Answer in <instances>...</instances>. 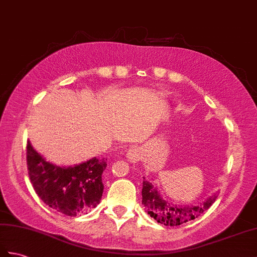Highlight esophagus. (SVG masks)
Segmentation results:
<instances>
[{"mask_svg": "<svg viewBox=\"0 0 257 257\" xmlns=\"http://www.w3.org/2000/svg\"><path fill=\"white\" fill-rule=\"evenodd\" d=\"M142 150L139 147H131L127 150V154H126V157L128 159V161L131 164H135V162L140 161L142 159Z\"/></svg>", "mask_w": 257, "mask_h": 257, "instance_id": "1", "label": "esophagus"}]
</instances>
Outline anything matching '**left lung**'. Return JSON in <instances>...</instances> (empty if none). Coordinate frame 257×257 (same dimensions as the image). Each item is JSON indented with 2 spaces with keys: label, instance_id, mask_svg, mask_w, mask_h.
Listing matches in <instances>:
<instances>
[{
  "label": "left lung",
  "instance_id": "obj_1",
  "mask_svg": "<svg viewBox=\"0 0 257 257\" xmlns=\"http://www.w3.org/2000/svg\"><path fill=\"white\" fill-rule=\"evenodd\" d=\"M142 196V204L150 217H153L156 221L165 224V226L176 227L201 216L215 203L218 194H214L204 203L196 206H177L165 201L158 193L157 187H155L149 181L144 178Z\"/></svg>",
  "mask_w": 257,
  "mask_h": 257
}]
</instances>
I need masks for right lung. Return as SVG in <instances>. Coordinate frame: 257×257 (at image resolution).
<instances>
[{"instance_id": "obj_1", "label": "right lung", "mask_w": 257, "mask_h": 257, "mask_svg": "<svg viewBox=\"0 0 257 257\" xmlns=\"http://www.w3.org/2000/svg\"><path fill=\"white\" fill-rule=\"evenodd\" d=\"M104 159L91 158L74 167L50 164L27 142V168L30 182L41 201L70 217L85 214L100 203Z\"/></svg>"}]
</instances>
